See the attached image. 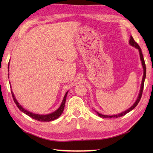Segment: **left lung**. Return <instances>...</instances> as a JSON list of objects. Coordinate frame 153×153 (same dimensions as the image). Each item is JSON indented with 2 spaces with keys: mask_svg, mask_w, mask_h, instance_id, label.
Segmentation results:
<instances>
[{
  "mask_svg": "<svg viewBox=\"0 0 153 153\" xmlns=\"http://www.w3.org/2000/svg\"><path fill=\"white\" fill-rule=\"evenodd\" d=\"M129 44L131 45V46L135 47V48H137L139 51V57H140V60L141 62V64H142V67H143V78H142V81H141V87H140V91H139V95L137 97V99H136L135 102L134 103V105H133L129 107L128 109H127L126 110H124V111L122 112L121 113H119V114H114V115H106V114H100L99 112H98L96 110H95V112L98 114L99 116L101 117L102 118H118V117H121L124 116L125 114H126L127 113L129 112L131 110L135 108L136 106L138 105V103L139 102V100H140L141 98V95H142V93H143V86H144V82H145V77H146V66H145V60H144V58H143V54H142V52H141V49L140 47L139 46L138 44L136 43V42L134 41V38L133 37L130 36V39H129Z\"/></svg>",
  "mask_w": 153,
  "mask_h": 153,
  "instance_id": "obj_1",
  "label": "left lung"
}]
</instances>
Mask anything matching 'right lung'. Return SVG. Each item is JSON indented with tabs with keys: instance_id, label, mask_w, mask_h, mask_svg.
<instances>
[{
	"instance_id": "right-lung-1",
	"label": "right lung",
	"mask_w": 153,
	"mask_h": 153,
	"mask_svg": "<svg viewBox=\"0 0 153 153\" xmlns=\"http://www.w3.org/2000/svg\"><path fill=\"white\" fill-rule=\"evenodd\" d=\"M9 64H10V62L8 63V71H9ZM8 76H9V73H8ZM9 83H10V82H9ZM11 87V84L10 85ZM11 88V92H12V95L13 97V99H14V101L16 103V106H18V108L21 110L22 112H24L25 114L29 116L31 118H32L33 119L35 120H38L39 122H50V121H53V120H56L57 118H59V117L61 116L62 114L63 111H64V106H65V103H66V97L68 93V91L65 94V95L63 98L62 102L61 105L60 106L59 108H58L57 110H55L53 112L50 113V114H35L31 112H30L29 110H27L26 109H25L24 107H23L18 102V101L17 100V99H16V97L14 95V93H13L12 90V87Z\"/></svg>"
}]
</instances>
